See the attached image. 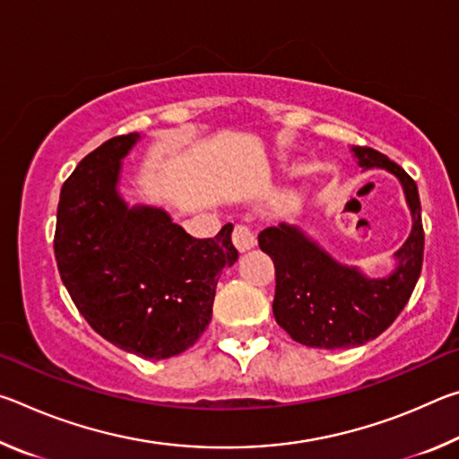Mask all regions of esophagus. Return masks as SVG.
<instances>
[{
    "mask_svg": "<svg viewBox=\"0 0 459 459\" xmlns=\"http://www.w3.org/2000/svg\"><path fill=\"white\" fill-rule=\"evenodd\" d=\"M232 243H235L240 253H247L257 247V235H255L253 229L245 227V224H237L235 230H232Z\"/></svg>",
    "mask_w": 459,
    "mask_h": 459,
    "instance_id": "esophagus-1",
    "label": "esophagus"
}]
</instances>
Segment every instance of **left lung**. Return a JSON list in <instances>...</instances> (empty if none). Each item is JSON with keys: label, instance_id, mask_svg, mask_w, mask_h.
Segmentation results:
<instances>
[{"label": "left lung", "instance_id": "left-lung-1", "mask_svg": "<svg viewBox=\"0 0 459 459\" xmlns=\"http://www.w3.org/2000/svg\"><path fill=\"white\" fill-rule=\"evenodd\" d=\"M359 166L386 169L403 186L413 227L383 277L342 265L298 224L261 230L259 247L273 259V316L290 336L309 348H354L380 336L407 306L423 265V224L417 184L401 166L370 147L352 145Z\"/></svg>", "mask_w": 459, "mask_h": 459}]
</instances>
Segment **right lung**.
Here are the masks:
<instances>
[{"mask_svg": "<svg viewBox=\"0 0 459 459\" xmlns=\"http://www.w3.org/2000/svg\"><path fill=\"white\" fill-rule=\"evenodd\" d=\"M139 139H108L74 168L60 192L54 255L92 330L121 351L161 360L188 351L211 324L216 283L238 251L232 224L214 238H194L164 208L129 206L121 169Z\"/></svg>", "mask_w": 459, "mask_h": 459, "instance_id": "1", "label": "right lung"}]
</instances>
